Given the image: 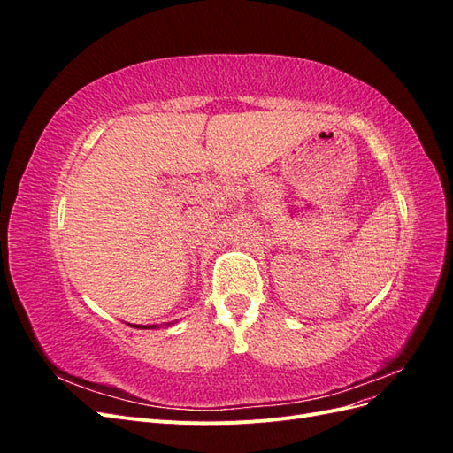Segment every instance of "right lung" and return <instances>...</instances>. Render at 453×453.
Listing matches in <instances>:
<instances>
[{
    "instance_id": "right-lung-1",
    "label": "right lung",
    "mask_w": 453,
    "mask_h": 453,
    "mask_svg": "<svg viewBox=\"0 0 453 453\" xmlns=\"http://www.w3.org/2000/svg\"><path fill=\"white\" fill-rule=\"evenodd\" d=\"M130 325V323H128ZM130 326H135V328H157L158 325H130Z\"/></svg>"
}]
</instances>
